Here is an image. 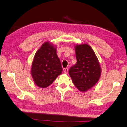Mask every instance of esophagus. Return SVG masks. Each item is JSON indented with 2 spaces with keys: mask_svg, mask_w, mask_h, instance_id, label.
Wrapping results in <instances>:
<instances>
[{
  "mask_svg": "<svg viewBox=\"0 0 127 127\" xmlns=\"http://www.w3.org/2000/svg\"><path fill=\"white\" fill-rule=\"evenodd\" d=\"M64 73L65 74H68V68L64 69Z\"/></svg>",
  "mask_w": 127,
  "mask_h": 127,
  "instance_id": "34e87169",
  "label": "esophagus"
}]
</instances>
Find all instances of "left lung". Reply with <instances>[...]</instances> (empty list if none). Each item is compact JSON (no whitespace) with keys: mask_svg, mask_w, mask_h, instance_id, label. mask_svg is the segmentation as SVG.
<instances>
[{"mask_svg":"<svg viewBox=\"0 0 127 127\" xmlns=\"http://www.w3.org/2000/svg\"><path fill=\"white\" fill-rule=\"evenodd\" d=\"M75 50L77 62L69 69V75L77 89L86 92L95 86L100 79V63L89 44H76Z\"/></svg>","mask_w":127,"mask_h":127,"instance_id":"obj_1","label":"left lung"}]
</instances>
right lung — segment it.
I'll use <instances>...</instances> for the list:
<instances>
[{
  "instance_id": "right-lung-1",
  "label": "right lung",
  "mask_w": 127,
  "mask_h": 127,
  "mask_svg": "<svg viewBox=\"0 0 127 127\" xmlns=\"http://www.w3.org/2000/svg\"><path fill=\"white\" fill-rule=\"evenodd\" d=\"M56 48L51 42H45L34 55L31 74L34 84L39 88L50 85L63 71Z\"/></svg>"
}]
</instances>
